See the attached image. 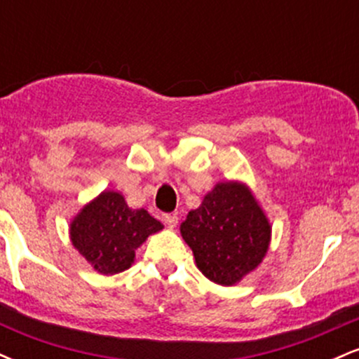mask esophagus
Wrapping results in <instances>:
<instances>
[{
  "label": "esophagus",
  "mask_w": 359,
  "mask_h": 359,
  "mask_svg": "<svg viewBox=\"0 0 359 359\" xmlns=\"http://www.w3.org/2000/svg\"><path fill=\"white\" fill-rule=\"evenodd\" d=\"M163 221H165L168 228H175L177 222H179V217H177V214H163Z\"/></svg>",
  "instance_id": "obj_1"
}]
</instances>
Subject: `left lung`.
<instances>
[{"instance_id": "left-lung-1", "label": "left lung", "mask_w": 359, "mask_h": 359, "mask_svg": "<svg viewBox=\"0 0 359 359\" xmlns=\"http://www.w3.org/2000/svg\"><path fill=\"white\" fill-rule=\"evenodd\" d=\"M197 269L219 285H233L259 265L270 243V224L240 184H217L203 205L180 224Z\"/></svg>"}]
</instances>
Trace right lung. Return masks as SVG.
Segmentation results:
<instances>
[{
  "mask_svg": "<svg viewBox=\"0 0 359 359\" xmlns=\"http://www.w3.org/2000/svg\"><path fill=\"white\" fill-rule=\"evenodd\" d=\"M163 224L145 209H130L118 192H102L71 226L72 245L101 273L130 269L135 250Z\"/></svg>",
  "mask_w": 359,
  "mask_h": 359,
  "instance_id": "add662e5",
  "label": "right lung"
}]
</instances>
